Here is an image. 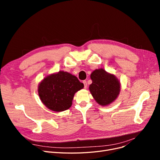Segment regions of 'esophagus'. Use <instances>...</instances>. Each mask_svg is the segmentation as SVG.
Instances as JSON below:
<instances>
[{
	"label": "esophagus",
	"instance_id": "esophagus-1",
	"mask_svg": "<svg viewBox=\"0 0 160 160\" xmlns=\"http://www.w3.org/2000/svg\"><path fill=\"white\" fill-rule=\"evenodd\" d=\"M83 85H84V88H87V87H88L87 82H86V80H83Z\"/></svg>",
	"mask_w": 160,
	"mask_h": 160
}]
</instances>
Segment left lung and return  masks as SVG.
<instances>
[{
    "mask_svg": "<svg viewBox=\"0 0 160 160\" xmlns=\"http://www.w3.org/2000/svg\"><path fill=\"white\" fill-rule=\"evenodd\" d=\"M92 83L89 91L98 104L106 106L111 104L119 94L120 82L113 74L102 69H96L91 74Z\"/></svg>",
    "mask_w": 160,
    "mask_h": 160,
    "instance_id": "8db88e82",
    "label": "left lung"
}]
</instances>
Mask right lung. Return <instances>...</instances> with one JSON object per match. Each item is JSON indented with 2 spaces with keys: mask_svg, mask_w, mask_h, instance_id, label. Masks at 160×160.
<instances>
[{
  "mask_svg": "<svg viewBox=\"0 0 160 160\" xmlns=\"http://www.w3.org/2000/svg\"><path fill=\"white\" fill-rule=\"evenodd\" d=\"M83 88L77 77L60 71L47 76L39 85L40 99L48 109L54 112L65 111L71 106L76 92Z\"/></svg>",
  "mask_w": 160,
  "mask_h": 160,
  "instance_id": "1",
  "label": "right lung"
}]
</instances>
